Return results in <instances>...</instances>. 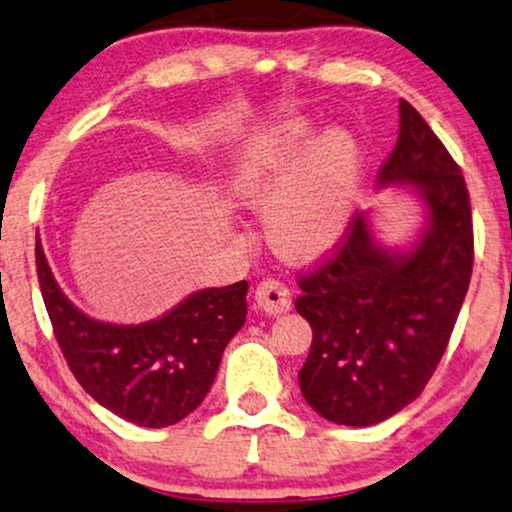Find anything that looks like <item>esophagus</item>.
Wrapping results in <instances>:
<instances>
[{"mask_svg":"<svg viewBox=\"0 0 512 512\" xmlns=\"http://www.w3.org/2000/svg\"><path fill=\"white\" fill-rule=\"evenodd\" d=\"M255 297H257V302H260V307L267 314H283V312H288L290 304H293V297H290V288L274 276L262 278V281L257 283Z\"/></svg>","mask_w":512,"mask_h":512,"instance_id":"34e87169","label":"esophagus"}]
</instances>
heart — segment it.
<instances>
[{
	"instance_id": "obj_1",
	"label": "heart",
	"mask_w": 512,
	"mask_h": 512,
	"mask_svg": "<svg viewBox=\"0 0 512 512\" xmlns=\"http://www.w3.org/2000/svg\"><path fill=\"white\" fill-rule=\"evenodd\" d=\"M304 118L283 122L250 141L234 174V193L264 205L271 243L293 257H314L338 243L359 193V144L345 129L314 139Z\"/></svg>"
}]
</instances>
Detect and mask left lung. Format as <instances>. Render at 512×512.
<instances>
[{"mask_svg": "<svg viewBox=\"0 0 512 512\" xmlns=\"http://www.w3.org/2000/svg\"><path fill=\"white\" fill-rule=\"evenodd\" d=\"M411 184L428 226L409 252L378 248L364 212L319 267L300 274L295 309L312 326L297 373L302 397L326 420L366 428L411 404L442 359L470 286L475 243L461 167L409 101L378 184Z\"/></svg>", "mask_w": 512, "mask_h": 512, "instance_id": "obj_1", "label": "left lung"}]
</instances>
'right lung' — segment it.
<instances>
[{
	"instance_id": "1",
	"label": "right lung",
	"mask_w": 512,
	"mask_h": 512,
	"mask_svg": "<svg viewBox=\"0 0 512 512\" xmlns=\"http://www.w3.org/2000/svg\"><path fill=\"white\" fill-rule=\"evenodd\" d=\"M35 262L56 342L77 383L115 416L144 428L174 425L196 409L248 314V283L238 281L198 290L139 326L94 321L58 288L42 243Z\"/></svg>"
}]
</instances>
